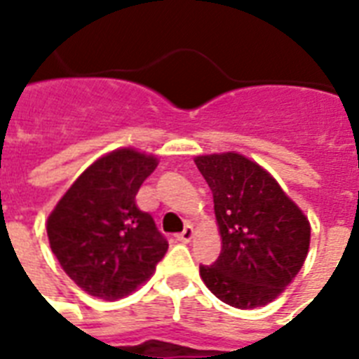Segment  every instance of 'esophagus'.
Returning <instances> with one entry per match:
<instances>
[{
	"label": "esophagus",
	"instance_id": "obj_1",
	"mask_svg": "<svg viewBox=\"0 0 359 359\" xmlns=\"http://www.w3.org/2000/svg\"><path fill=\"white\" fill-rule=\"evenodd\" d=\"M191 238H194V227H191V225H186L184 231L177 235V240H179V242H190Z\"/></svg>",
	"mask_w": 359,
	"mask_h": 359
}]
</instances>
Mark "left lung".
<instances>
[{
	"label": "left lung",
	"instance_id": "obj_1",
	"mask_svg": "<svg viewBox=\"0 0 359 359\" xmlns=\"http://www.w3.org/2000/svg\"><path fill=\"white\" fill-rule=\"evenodd\" d=\"M214 197L222 253L199 273L238 309L276 300L304 266L311 227L272 175L236 152L196 158Z\"/></svg>",
	"mask_w": 359,
	"mask_h": 359
}]
</instances>
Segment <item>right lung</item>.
Here are the masks:
<instances>
[{
    "instance_id": "add662e5",
    "label": "right lung",
    "mask_w": 359,
    "mask_h": 359,
    "mask_svg": "<svg viewBox=\"0 0 359 359\" xmlns=\"http://www.w3.org/2000/svg\"><path fill=\"white\" fill-rule=\"evenodd\" d=\"M154 156L117 149L76 179L48 218V240L67 276L87 294L119 300L151 278L168 240L135 205Z\"/></svg>"
}]
</instances>
